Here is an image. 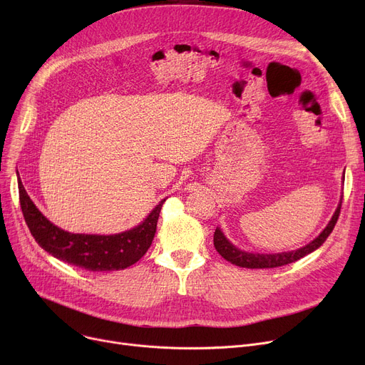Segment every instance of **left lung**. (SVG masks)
Listing matches in <instances>:
<instances>
[{
	"label": "left lung",
	"mask_w": 365,
	"mask_h": 365,
	"mask_svg": "<svg viewBox=\"0 0 365 365\" xmlns=\"http://www.w3.org/2000/svg\"><path fill=\"white\" fill-rule=\"evenodd\" d=\"M340 207H341V202L339 204L330 223L325 226L324 231L314 241H311L308 245L299 248V250L277 253V255L247 253V252L240 250V248H237L235 245L229 242L226 240V237L222 234L219 227L216 229L215 237H213L215 247H216V250L219 252V255L223 259H226L227 262H231L232 264H237V266H241V267H248V269H269V267H278V266L289 264V263H293V262L304 257L306 255L312 253L314 250H317L318 247H321L324 244V241L327 240L329 235L333 232L334 225L337 223V219H339V215H340Z\"/></svg>",
	"instance_id": "left-lung-1"
}]
</instances>
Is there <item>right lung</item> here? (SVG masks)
<instances>
[{"mask_svg":"<svg viewBox=\"0 0 365 365\" xmlns=\"http://www.w3.org/2000/svg\"><path fill=\"white\" fill-rule=\"evenodd\" d=\"M19 200L25 222L35 241L56 259L83 267L86 271L103 272L125 269L140 260L157 232V222L165 200H163L139 226L115 235L71 234L54 226L35 207L19 178Z\"/></svg>","mask_w":365,"mask_h":365,"instance_id":"obj_1","label":"right lung"}]
</instances>
